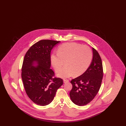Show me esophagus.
Wrapping results in <instances>:
<instances>
[{"instance_id": "esophagus-1", "label": "esophagus", "mask_w": 126, "mask_h": 126, "mask_svg": "<svg viewBox=\"0 0 126 126\" xmlns=\"http://www.w3.org/2000/svg\"><path fill=\"white\" fill-rule=\"evenodd\" d=\"M63 82H64V83H67V82H69V80H68V79H64Z\"/></svg>"}]
</instances>
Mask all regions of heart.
<instances>
[{
    "label": "heart",
    "instance_id": "heart-1",
    "mask_svg": "<svg viewBox=\"0 0 126 126\" xmlns=\"http://www.w3.org/2000/svg\"><path fill=\"white\" fill-rule=\"evenodd\" d=\"M93 58L91 49L87 45L76 42L64 43L59 46L57 53L51 54L50 60L55 70L58 72L65 62V66L58 73L59 77L66 78L82 75L90 66Z\"/></svg>",
    "mask_w": 126,
    "mask_h": 126
}]
</instances>
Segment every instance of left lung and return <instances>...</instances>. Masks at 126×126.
Here are the masks:
<instances>
[{"label": "left lung", "mask_w": 126, "mask_h": 126, "mask_svg": "<svg viewBox=\"0 0 126 126\" xmlns=\"http://www.w3.org/2000/svg\"><path fill=\"white\" fill-rule=\"evenodd\" d=\"M92 63L86 71L80 76L72 79V89L69 95L71 100L78 106L85 105L91 102L98 93L103 78L101 58L93 48Z\"/></svg>", "instance_id": "8db88e82"}]
</instances>
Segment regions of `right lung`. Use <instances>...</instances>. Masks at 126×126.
Instances as JSON below:
<instances>
[{"label": "right lung", "instance_id": "1", "mask_svg": "<svg viewBox=\"0 0 126 126\" xmlns=\"http://www.w3.org/2000/svg\"><path fill=\"white\" fill-rule=\"evenodd\" d=\"M60 42L40 40L32 45L24 56L21 72L24 89L30 99L40 106L52 102L57 91L63 84V79L55 77L54 71L50 68L51 50ZM33 61L38 65L32 66Z\"/></svg>", "mask_w": 126, "mask_h": 126}]
</instances>
